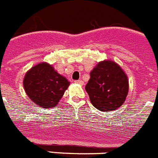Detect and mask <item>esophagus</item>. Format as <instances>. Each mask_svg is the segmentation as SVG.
Segmentation results:
<instances>
[{
  "instance_id": "esophagus-1",
  "label": "esophagus",
  "mask_w": 158,
  "mask_h": 158,
  "mask_svg": "<svg viewBox=\"0 0 158 158\" xmlns=\"http://www.w3.org/2000/svg\"><path fill=\"white\" fill-rule=\"evenodd\" d=\"M75 83H78V84H80V85H83V81L81 79H79V80H75Z\"/></svg>"
}]
</instances>
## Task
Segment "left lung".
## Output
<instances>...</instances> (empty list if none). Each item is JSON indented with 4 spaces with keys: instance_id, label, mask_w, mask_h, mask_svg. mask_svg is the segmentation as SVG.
<instances>
[{
    "instance_id": "1",
    "label": "left lung",
    "mask_w": 158,
    "mask_h": 158,
    "mask_svg": "<svg viewBox=\"0 0 158 158\" xmlns=\"http://www.w3.org/2000/svg\"><path fill=\"white\" fill-rule=\"evenodd\" d=\"M85 87L92 105L102 112L114 111L124 104L128 93V79L113 61L99 62L90 73Z\"/></svg>"
}]
</instances>
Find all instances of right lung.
Listing matches in <instances>:
<instances>
[{"label": "right lung", "instance_id": "1", "mask_svg": "<svg viewBox=\"0 0 158 158\" xmlns=\"http://www.w3.org/2000/svg\"><path fill=\"white\" fill-rule=\"evenodd\" d=\"M70 82L46 63L35 65L23 79L26 93L41 108H52L59 104Z\"/></svg>", "mask_w": 158, "mask_h": 158}]
</instances>
